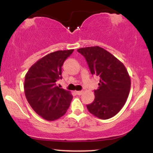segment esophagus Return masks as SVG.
I'll return each instance as SVG.
<instances>
[{
	"mask_svg": "<svg viewBox=\"0 0 153 153\" xmlns=\"http://www.w3.org/2000/svg\"><path fill=\"white\" fill-rule=\"evenodd\" d=\"M82 93H83V91H75V94H76L77 95H78V96H80V95H82Z\"/></svg>",
	"mask_w": 153,
	"mask_h": 153,
	"instance_id": "obj_1",
	"label": "esophagus"
}]
</instances>
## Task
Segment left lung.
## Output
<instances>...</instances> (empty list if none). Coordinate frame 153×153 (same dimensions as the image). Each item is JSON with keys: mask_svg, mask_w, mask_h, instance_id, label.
Segmentation results:
<instances>
[{"mask_svg": "<svg viewBox=\"0 0 153 153\" xmlns=\"http://www.w3.org/2000/svg\"><path fill=\"white\" fill-rule=\"evenodd\" d=\"M78 52L86 59L91 74L99 76L95 99L87 105L90 113L101 119L114 117L122 108L129 96L131 80L127 70L113 54L101 47L80 48Z\"/></svg>", "mask_w": 153, "mask_h": 153, "instance_id": "obj_1", "label": "left lung"}]
</instances>
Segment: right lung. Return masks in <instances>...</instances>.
<instances>
[{"label": "right lung", "instance_id": "1", "mask_svg": "<svg viewBox=\"0 0 153 153\" xmlns=\"http://www.w3.org/2000/svg\"><path fill=\"white\" fill-rule=\"evenodd\" d=\"M74 50H59L34 63L25 75L24 92L34 111L46 120L60 118L69 108L73 96L56 85L62 79V66Z\"/></svg>", "mask_w": 153, "mask_h": 153}]
</instances>
